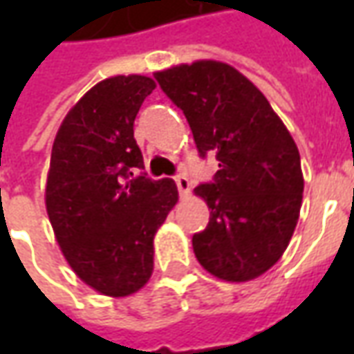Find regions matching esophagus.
<instances>
[{"label":"esophagus","mask_w":354,"mask_h":354,"mask_svg":"<svg viewBox=\"0 0 354 354\" xmlns=\"http://www.w3.org/2000/svg\"><path fill=\"white\" fill-rule=\"evenodd\" d=\"M174 182H176L178 192H180V195H187V193H189V189H192L189 178L185 176V174H178V176L174 178Z\"/></svg>","instance_id":"34e87169"}]
</instances>
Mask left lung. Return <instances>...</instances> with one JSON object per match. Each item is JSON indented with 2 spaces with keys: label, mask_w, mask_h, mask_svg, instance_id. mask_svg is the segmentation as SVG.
I'll return each mask as SVG.
<instances>
[{
  "label": "left lung",
  "mask_w": 354,
  "mask_h": 354,
  "mask_svg": "<svg viewBox=\"0 0 354 354\" xmlns=\"http://www.w3.org/2000/svg\"><path fill=\"white\" fill-rule=\"evenodd\" d=\"M162 93L184 111L201 157L220 170L193 192L207 201V230L193 252L208 273L252 281L281 260L296 230L304 174L294 138L252 81L233 66L197 60L155 73Z\"/></svg>",
  "instance_id": "left-lung-1"
}]
</instances>
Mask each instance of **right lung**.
I'll return each instance as SVG.
<instances>
[{"label":"right lung","mask_w":354,"mask_h":354,"mask_svg":"<svg viewBox=\"0 0 354 354\" xmlns=\"http://www.w3.org/2000/svg\"><path fill=\"white\" fill-rule=\"evenodd\" d=\"M155 88L146 75L96 83L73 106L50 153L45 205L60 250L104 296L138 292L153 271V237L176 205V184L142 172L134 119Z\"/></svg>","instance_id":"add662e5"}]
</instances>
